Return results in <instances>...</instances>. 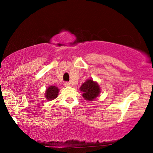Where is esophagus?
Masks as SVG:
<instances>
[{
	"label": "esophagus",
	"instance_id": "esophagus-1",
	"mask_svg": "<svg viewBox=\"0 0 153 153\" xmlns=\"http://www.w3.org/2000/svg\"><path fill=\"white\" fill-rule=\"evenodd\" d=\"M70 86H71V84H70V83H69V82H65V86L69 87Z\"/></svg>",
	"mask_w": 153,
	"mask_h": 153
}]
</instances>
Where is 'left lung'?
Instances as JSON below:
<instances>
[{
    "mask_svg": "<svg viewBox=\"0 0 153 153\" xmlns=\"http://www.w3.org/2000/svg\"><path fill=\"white\" fill-rule=\"evenodd\" d=\"M80 92L82 93V97L87 101H93L95 100L101 92V89L97 82L92 79H88L79 88Z\"/></svg>",
    "mask_w": 153,
    "mask_h": 153,
    "instance_id": "8db88e82",
    "label": "left lung"
}]
</instances>
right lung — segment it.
<instances>
[{
    "label": "right lung",
    "mask_w": 153,
    "mask_h": 153,
    "mask_svg": "<svg viewBox=\"0 0 153 153\" xmlns=\"http://www.w3.org/2000/svg\"><path fill=\"white\" fill-rule=\"evenodd\" d=\"M59 89L55 86H48L46 89L45 92V98L47 100H53L57 98L59 94Z\"/></svg>",
    "instance_id": "right-lung-1"
}]
</instances>
